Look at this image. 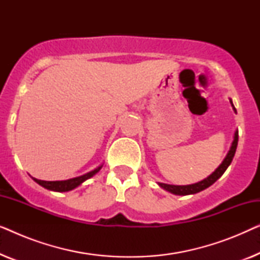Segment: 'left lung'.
<instances>
[{"label":"left lung","instance_id":"1","mask_svg":"<svg viewBox=\"0 0 260 260\" xmlns=\"http://www.w3.org/2000/svg\"><path fill=\"white\" fill-rule=\"evenodd\" d=\"M230 103H231V105H232L233 111L237 113V110H236V108H234L232 99L231 98H230ZM237 145H238V130L234 131L232 144H231L230 150H229V152H227L226 157L223 158V161L220 163V166L211 174V175L207 176L202 181H200V182H197L193 184H186V186H175V184H167V183H162V182H157V184L161 188H163L165 190L169 191V193H172V194H175V195L197 194V193H199V191H201V190L206 189V188L211 187L216 180H219L220 177L222 176V174L226 172V169L229 168L231 162H232L234 154H236V150H237Z\"/></svg>","mask_w":260,"mask_h":260}]
</instances>
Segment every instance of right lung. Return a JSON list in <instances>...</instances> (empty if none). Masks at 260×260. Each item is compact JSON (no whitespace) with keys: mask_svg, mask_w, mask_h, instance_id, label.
Listing matches in <instances>:
<instances>
[{"mask_svg":"<svg viewBox=\"0 0 260 260\" xmlns=\"http://www.w3.org/2000/svg\"><path fill=\"white\" fill-rule=\"evenodd\" d=\"M103 165L98 166L97 168L91 170V172H88L86 174H84V175L81 176H77V177H73V179H70V180H63V181H42V180H38V179H34L35 182L40 184L41 187L46 188V189L48 190H53V191H70L74 189V188L79 187L81 183H84L85 181L91 179L92 176H94L95 174H97L99 170L102 169Z\"/></svg>","mask_w":260,"mask_h":260,"instance_id":"obj_1","label":"right lung"}]
</instances>
